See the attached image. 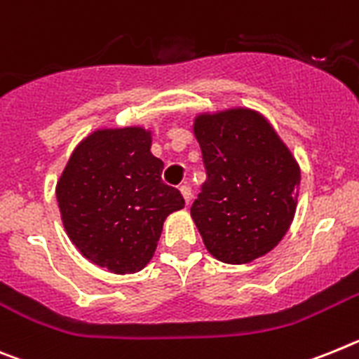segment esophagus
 <instances>
[{
  "label": "esophagus",
  "mask_w": 359,
  "mask_h": 359,
  "mask_svg": "<svg viewBox=\"0 0 359 359\" xmlns=\"http://www.w3.org/2000/svg\"><path fill=\"white\" fill-rule=\"evenodd\" d=\"M180 193H182V197H184V201H186V204H189L193 198L191 186H189V184H182V186H180Z\"/></svg>",
  "instance_id": "1"
}]
</instances>
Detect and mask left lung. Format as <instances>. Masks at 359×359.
Masks as SVG:
<instances>
[{
    "instance_id": "1",
    "label": "left lung",
    "mask_w": 359,
    "mask_h": 359,
    "mask_svg": "<svg viewBox=\"0 0 359 359\" xmlns=\"http://www.w3.org/2000/svg\"><path fill=\"white\" fill-rule=\"evenodd\" d=\"M205 180L191 217L205 248L226 264L269 253L296 211L300 168L271 124L251 110L202 115L195 123Z\"/></svg>"
}]
</instances>
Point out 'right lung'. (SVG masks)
I'll return each mask as SVG.
<instances>
[{
    "label": "right lung",
    "mask_w": 359,
    "mask_h": 359,
    "mask_svg": "<svg viewBox=\"0 0 359 359\" xmlns=\"http://www.w3.org/2000/svg\"><path fill=\"white\" fill-rule=\"evenodd\" d=\"M142 128L101 130L81 142L57 182L65 229L83 257L124 274L154 257L162 222L184 208L182 193L162 182L164 162Z\"/></svg>",
    "instance_id": "add662e5"
}]
</instances>
